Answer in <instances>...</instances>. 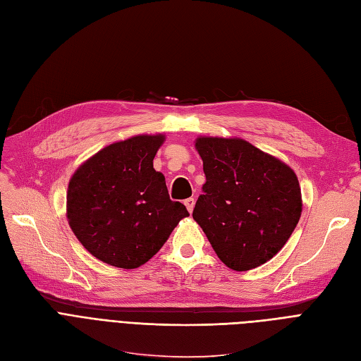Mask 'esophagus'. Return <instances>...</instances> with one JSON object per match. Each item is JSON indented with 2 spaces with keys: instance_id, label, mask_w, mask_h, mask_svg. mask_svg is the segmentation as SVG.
Listing matches in <instances>:
<instances>
[{
  "instance_id": "obj_1",
  "label": "esophagus",
  "mask_w": 361,
  "mask_h": 361,
  "mask_svg": "<svg viewBox=\"0 0 361 361\" xmlns=\"http://www.w3.org/2000/svg\"><path fill=\"white\" fill-rule=\"evenodd\" d=\"M184 205H185V208L189 209V212H193V208H195V197H188V199H185Z\"/></svg>"
}]
</instances>
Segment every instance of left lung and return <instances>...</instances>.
<instances>
[{
  "label": "left lung",
  "mask_w": 361,
  "mask_h": 361,
  "mask_svg": "<svg viewBox=\"0 0 361 361\" xmlns=\"http://www.w3.org/2000/svg\"><path fill=\"white\" fill-rule=\"evenodd\" d=\"M205 184L193 219L220 260L250 271L281 250L302 212L296 173L239 138H197Z\"/></svg>",
  "instance_id": "obj_1"
}]
</instances>
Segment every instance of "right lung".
Listing matches in <instances>:
<instances>
[{"label": "right lung", "instance_id": "obj_1", "mask_svg": "<svg viewBox=\"0 0 361 361\" xmlns=\"http://www.w3.org/2000/svg\"><path fill=\"white\" fill-rule=\"evenodd\" d=\"M164 135L110 144L80 166L68 184L66 216L83 247L104 263L133 269L149 262L189 216L169 199L153 159Z\"/></svg>", "mask_w": 361, "mask_h": 361}]
</instances>
